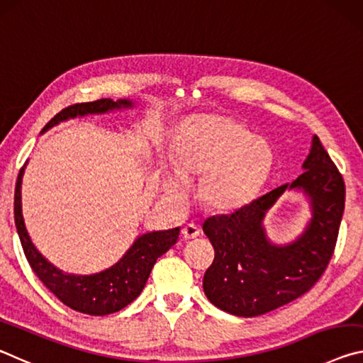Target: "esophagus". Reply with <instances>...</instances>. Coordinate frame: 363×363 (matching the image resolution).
<instances>
[{
    "mask_svg": "<svg viewBox=\"0 0 363 363\" xmlns=\"http://www.w3.org/2000/svg\"><path fill=\"white\" fill-rule=\"evenodd\" d=\"M182 235H183V238H185V240H194V238H198L201 235V230H199L198 225L188 223V225H185V227H183Z\"/></svg>",
    "mask_w": 363,
    "mask_h": 363,
    "instance_id": "34e87169",
    "label": "esophagus"
}]
</instances>
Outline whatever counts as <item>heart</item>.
<instances>
[{
    "instance_id": "b5f03b06",
    "label": "heart",
    "mask_w": 363,
    "mask_h": 363,
    "mask_svg": "<svg viewBox=\"0 0 363 363\" xmlns=\"http://www.w3.org/2000/svg\"><path fill=\"white\" fill-rule=\"evenodd\" d=\"M172 167L162 170L159 191L169 203L186 199V183L199 180L198 198L213 212L247 204L269 177L272 150L259 136L222 116H201L177 135Z\"/></svg>"
}]
</instances>
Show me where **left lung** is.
I'll list each match as a JSON object with an SVG mask.
<instances>
[{
    "label": "left lung",
    "mask_w": 363,
    "mask_h": 363,
    "mask_svg": "<svg viewBox=\"0 0 363 363\" xmlns=\"http://www.w3.org/2000/svg\"><path fill=\"white\" fill-rule=\"evenodd\" d=\"M302 170L293 183L203 223L216 249L203 288L220 311L246 318L264 315L301 298L322 277L336 246L346 186L317 135L312 136ZM288 191L305 196L311 216L298 237L275 243L263 218Z\"/></svg>",
    "instance_id": "1"
}]
</instances>
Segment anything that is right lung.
Masks as SVG:
<instances>
[{"label": "right lung", "mask_w": 363, "mask_h": 363, "mask_svg": "<svg viewBox=\"0 0 363 363\" xmlns=\"http://www.w3.org/2000/svg\"><path fill=\"white\" fill-rule=\"evenodd\" d=\"M136 106L132 99H98L93 103H80L69 106L59 114L51 118L41 130V135L48 130L59 125L61 122L70 121V118L85 117V116H99L108 112L133 109ZM28 160L21 169L16 183L14 194V218L16 228L19 233L23 252L35 272L45 286L51 291L56 298L77 312L86 313V315H109L122 311L130 302L138 298L150 278L156 260L165 254L175 245L180 233V227L172 230L147 231L140 235L132 242L125 254L117 260L109 269H104L98 273L90 275H75V273L64 272L51 264L37 246L33 245L28 230L26 227L22 212V182L26 174Z\"/></svg>", "instance_id": "obj_1"}]
</instances>
